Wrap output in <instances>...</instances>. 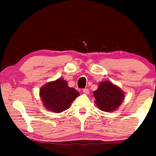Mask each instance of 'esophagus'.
I'll return each instance as SVG.
<instances>
[{
	"label": "esophagus",
	"mask_w": 156,
	"mask_h": 156,
	"mask_svg": "<svg viewBox=\"0 0 156 156\" xmlns=\"http://www.w3.org/2000/svg\"><path fill=\"white\" fill-rule=\"evenodd\" d=\"M83 93H84L85 94H89V91L88 89H83Z\"/></svg>",
	"instance_id": "34e87169"
}]
</instances>
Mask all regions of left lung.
<instances>
[{"mask_svg":"<svg viewBox=\"0 0 156 156\" xmlns=\"http://www.w3.org/2000/svg\"><path fill=\"white\" fill-rule=\"evenodd\" d=\"M95 103L100 110L112 112L118 109L125 99V93L120 87L110 81L100 83L98 88L94 91Z\"/></svg>","mask_w":156,"mask_h":156,"instance_id":"left-lung-1","label":"left lung"}]
</instances>
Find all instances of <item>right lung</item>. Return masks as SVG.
<instances>
[{"label":"right lung","instance_id":"add662e5","mask_svg":"<svg viewBox=\"0 0 156 156\" xmlns=\"http://www.w3.org/2000/svg\"><path fill=\"white\" fill-rule=\"evenodd\" d=\"M40 96L47 110L60 113L68 109L80 94L74 88L69 87L67 81L60 78L42 87Z\"/></svg>","mask_w":156,"mask_h":156}]
</instances>
